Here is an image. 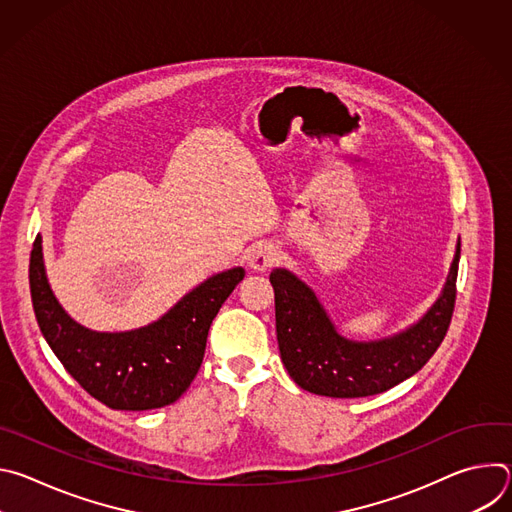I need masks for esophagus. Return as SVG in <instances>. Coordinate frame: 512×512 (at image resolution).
<instances>
[{"instance_id":"1","label":"esophagus","mask_w":512,"mask_h":512,"mask_svg":"<svg viewBox=\"0 0 512 512\" xmlns=\"http://www.w3.org/2000/svg\"><path fill=\"white\" fill-rule=\"evenodd\" d=\"M281 257V251L275 243H259L257 247H253L251 255H249V267L255 271H267L269 267H273Z\"/></svg>"}]
</instances>
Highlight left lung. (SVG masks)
<instances>
[{"instance_id":"left-lung-1","label":"left lung","mask_w":512,"mask_h":512,"mask_svg":"<svg viewBox=\"0 0 512 512\" xmlns=\"http://www.w3.org/2000/svg\"><path fill=\"white\" fill-rule=\"evenodd\" d=\"M460 243L440 298L407 330L373 342L340 336L312 287L287 269H273L275 330L289 377L304 391L354 399L403 383L442 344L454 314Z\"/></svg>"}]
</instances>
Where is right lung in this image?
I'll return each mask as SVG.
<instances>
[{
	"label": "right lung",
	"instance_id": "obj_1",
	"mask_svg": "<svg viewBox=\"0 0 512 512\" xmlns=\"http://www.w3.org/2000/svg\"><path fill=\"white\" fill-rule=\"evenodd\" d=\"M243 277V267L216 273L148 326L97 332L72 320L52 294L40 235L30 255L32 306L48 346L91 397L121 411L158 409L184 395L202 364L210 324Z\"/></svg>",
	"mask_w": 512,
	"mask_h": 512
}]
</instances>
